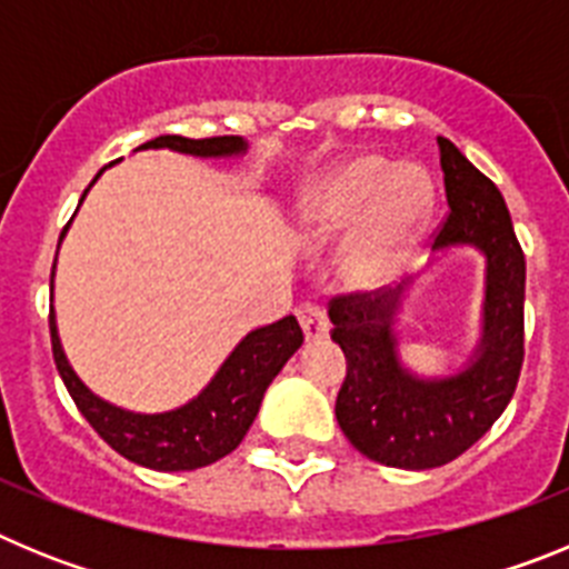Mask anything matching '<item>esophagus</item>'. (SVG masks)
<instances>
[{"mask_svg": "<svg viewBox=\"0 0 569 569\" xmlns=\"http://www.w3.org/2000/svg\"><path fill=\"white\" fill-rule=\"evenodd\" d=\"M296 316H299V325L308 339H325V336H328V313H325V308H319L316 301L299 305V308H296Z\"/></svg>", "mask_w": 569, "mask_h": 569, "instance_id": "34e87169", "label": "esophagus"}]
</instances>
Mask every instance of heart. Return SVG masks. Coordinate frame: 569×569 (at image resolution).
Returning a JSON list of instances; mask_svg holds the SVG:
<instances>
[{
	"label": "heart",
	"mask_w": 569,
	"mask_h": 569,
	"mask_svg": "<svg viewBox=\"0 0 569 569\" xmlns=\"http://www.w3.org/2000/svg\"><path fill=\"white\" fill-rule=\"evenodd\" d=\"M433 208L419 168H387L379 156H356L316 179L301 196L299 222L316 241L347 233L339 276L347 288L376 290L393 279Z\"/></svg>",
	"instance_id": "1"
}]
</instances>
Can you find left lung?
Masks as SVG:
<instances>
[{
  "instance_id": "left-lung-1",
  "label": "left lung",
  "mask_w": 569,
  "mask_h": 569,
  "mask_svg": "<svg viewBox=\"0 0 569 569\" xmlns=\"http://www.w3.org/2000/svg\"><path fill=\"white\" fill-rule=\"evenodd\" d=\"M447 210L433 250L472 244L487 259L485 321L476 359L445 379H419L401 365L393 321L405 284L385 293L330 299V339L345 350L336 396L341 433L367 459L430 470L459 459L505 413L525 361V253L499 188L439 136Z\"/></svg>"
}]
</instances>
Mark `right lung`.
Listing matches in <instances>:
<instances>
[{
  "label": "right lung",
  "mask_w": 569,
  "mask_h": 569,
  "mask_svg": "<svg viewBox=\"0 0 569 569\" xmlns=\"http://www.w3.org/2000/svg\"><path fill=\"white\" fill-rule=\"evenodd\" d=\"M148 148H170L179 150V153L219 159V156L244 153L248 142L241 136H210V139L156 136L136 150ZM62 236H59V241H62ZM50 288H53V273H50ZM50 341H53V361H57L59 376H62L70 399L77 401L79 413L88 419V425L113 447L116 453L124 456L133 465L176 472L208 467L233 453L241 439L248 436L256 413H259L264 390L279 376L281 367L288 365L290 356L299 350L305 333H301L296 316H284L268 328L253 330L236 345L233 353L224 359L219 373L210 379L202 393L188 405L168 410V413H130V410H122V407L90 393L64 359L53 310H50Z\"/></svg>",
  "instance_id": "right-lung-1"
}]
</instances>
